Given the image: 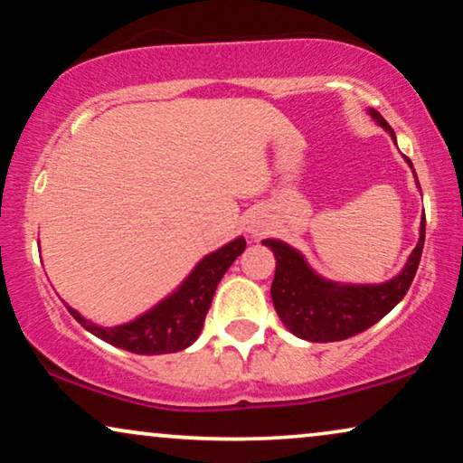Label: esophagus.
Listing matches in <instances>:
<instances>
[{"label":"esophagus","mask_w":463,"mask_h":463,"mask_svg":"<svg viewBox=\"0 0 463 463\" xmlns=\"http://www.w3.org/2000/svg\"><path fill=\"white\" fill-rule=\"evenodd\" d=\"M248 232L251 237H260V235H264V224L262 222H250Z\"/></svg>","instance_id":"esophagus-1"}]
</instances>
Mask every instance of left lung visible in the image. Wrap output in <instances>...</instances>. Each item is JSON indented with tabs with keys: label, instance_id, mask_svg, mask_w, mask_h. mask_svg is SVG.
<instances>
[{
	"label": "left lung",
	"instance_id": "8db88e82",
	"mask_svg": "<svg viewBox=\"0 0 463 463\" xmlns=\"http://www.w3.org/2000/svg\"><path fill=\"white\" fill-rule=\"evenodd\" d=\"M371 114L396 139V133L383 116L374 109H371ZM423 241L425 218L417 248L412 250L409 262L396 279L381 286H338L313 273L305 258L289 245L267 239L264 245L273 250L277 258L273 286H270L277 316L292 335L305 341L332 343L360 335L387 316L409 292L421 260Z\"/></svg>",
	"mask_w": 463,
	"mask_h": 463
}]
</instances>
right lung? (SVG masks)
<instances>
[{
    "label": "right lung",
    "mask_w": 463,
    "mask_h": 463,
    "mask_svg": "<svg viewBox=\"0 0 463 463\" xmlns=\"http://www.w3.org/2000/svg\"><path fill=\"white\" fill-rule=\"evenodd\" d=\"M243 250L245 239L239 237L213 254L205 256L175 294H171L169 298H165L163 303L131 324L103 328V326L84 319L71 307H67V309L90 335L114 345V347L141 355L175 354V351L186 349L188 345L196 341L203 324H205L209 307H212L215 288H218L228 267L237 260V256L243 254Z\"/></svg>",
    "instance_id": "obj_1"
}]
</instances>
